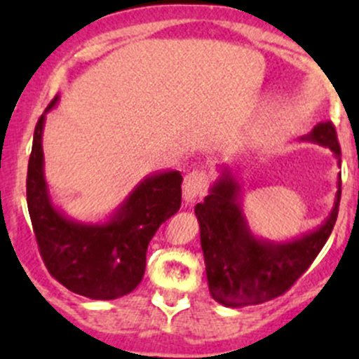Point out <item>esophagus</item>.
<instances>
[{
	"label": "esophagus",
	"mask_w": 359,
	"mask_h": 359,
	"mask_svg": "<svg viewBox=\"0 0 359 359\" xmlns=\"http://www.w3.org/2000/svg\"><path fill=\"white\" fill-rule=\"evenodd\" d=\"M210 177L205 170H193L184 179V200L187 203H193L196 198H201L206 194L208 189Z\"/></svg>",
	"instance_id": "34e87169"
}]
</instances>
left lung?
<instances>
[{"label": "left lung", "mask_w": 359, "mask_h": 359, "mask_svg": "<svg viewBox=\"0 0 359 359\" xmlns=\"http://www.w3.org/2000/svg\"><path fill=\"white\" fill-rule=\"evenodd\" d=\"M302 140L328 147L340 163V146L332 121L320 123ZM240 184L224 166L196 212L201 231L210 295L226 307L262 304L283 295L313 264L335 226L340 203V175L335 205L316 231L287 243L257 240L248 229L240 201Z\"/></svg>", "instance_id": "8db88e82"}]
</instances>
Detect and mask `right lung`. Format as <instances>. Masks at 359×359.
Here are the masks:
<instances>
[{
  "instance_id": "add662e5",
  "label": "right lung",
  "mask_w": 359,
  "mask_h": 359,
  "mask_svg": "<svg viewBox=\"0 0 359 359\" xmlns=\"http://www.w3.org/2000/svg\"><path fill=\"white\" fill-rule=\"evenodd\" d=\"M57 97L45 114L55 106ZM38 119L27 166V208L39 255L48 273L67 290L95 300L133 292L146 271L147 245L182 198V175L161 172L146 177L118 212L104 224L67 219L50 200L43 173V125Z\"/></svg>"
}]
</instances>
